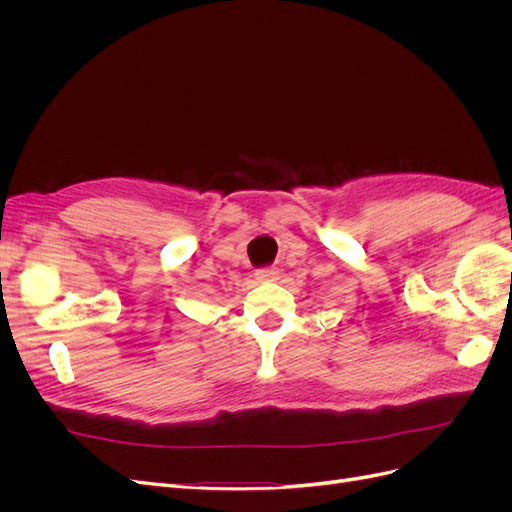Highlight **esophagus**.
Here are the masks:
<instances>
[{"label": "esophagus", "mask_w": 512, "mask_h": 512, "mask_svg": "<svg viewBox=\"0 0 512 512\" xmlns=\"http://www.w3.org/2000/svg\"><path fill=\"white\" fill-rule=\"evenodd\" d=\"M254 275H256V280H258V282H277V280H280V271H277L275 267H269V269H258Z\"/></svg>", "instance_id": "34e87169"}]
</instances>
